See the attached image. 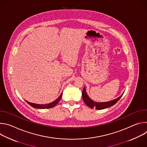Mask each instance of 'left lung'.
<instances>
[{"label": "left lung", "mask_w": 147, "mask_h": 147, "mask_svg": "<svg viewBox=\"0 0 147 147\" xmlns=\"http://www.w3.org/2000/svg\"><path fill=\"white\" fill-rule=\"evenodd\" d=\"M123 94L121 96H120L119 98H117L114 100H112L111 101H109V102H107L99 103V102H94V100H91L89 98V96H88V95L87 94V92L86 91V88L84 87V90L82 92V96L84 102H85V103L88 107H90V108H92V109L95 108V109L100 110V109H105V108H109L110 107L114 105L116 103H117L118 102V100L120 99V98L121 97Z\"/></svg>", "instance_id": "8db88e82"}]
</instances>
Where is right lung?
I'll list each match as a JSON object with an SVG mask.
<instances>
[{
    "label": "right lung",
    "instance_id": "add662e5",
    "mask_svg": "<svg viewBox=\"0 0 147 147\" xmlns=\"http://www.w3.org/2000/svg\"><path fill=\"white\" fill-rule=\"evenodd\" d=\"M62 96V93L61 94L60 96L55 101H53V102L49 103V104H46V105H39V104H35V103H31L29 102L28 101H26L30 105H31L32 107L35 108H38V109H48V108H53L54 107H55L56 105L57 104V103L59 102V100L61 99V97Z\"/></svg>",
    "mask_w": 147,
    "mask_h": 147
}]
</instances>
